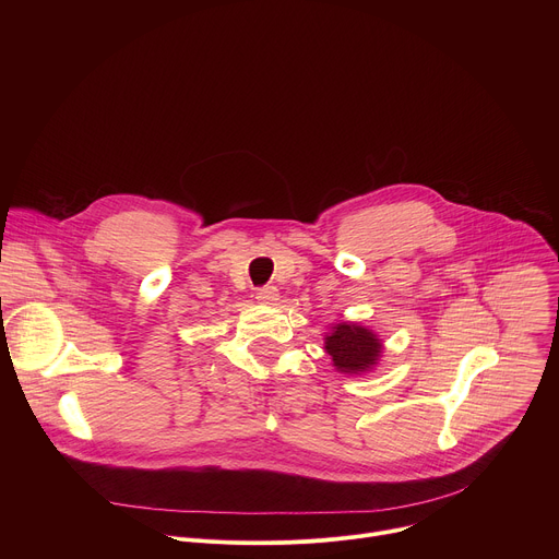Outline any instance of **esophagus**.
<instances>
[{"label": "esophagus", "instance_id": "34e87169", "mask_svg": "<svg viewBox=\"0 0 559 559\" xmlns=\"http://www.w3.org/2000/svg\"><path fill=\"white\" fill-rule=\"evenodd\" d=\"M278 298H281V294H278V289H276V287H272V285L261 287V289L257 292V300H259V302H263V305H276V302H278Z\"/></svg>", "mask_w": 559, "mask_h": 559}]
</instances>
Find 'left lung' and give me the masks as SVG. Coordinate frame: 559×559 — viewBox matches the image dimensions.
Returning a JSON list of instances; mask_svg holds the SVG:
<instances>
[{
	"label": "left lung",
	"instance_id": "8db88e82",
	"mask_svg": "<svg viewBox=\"0 0 559 559\" xmlns=\"http://www.w3.org/2000/svg\"><path fill=\"white\" fill-rule=\"evenodd\" d=\"M325 352L332 356L336 371L345 376H362L378 367L384 345L373 330L343 321L332 325L325 334Z\"/></svg>",
	"mask_w": 559,
	"mask_h": 559
}]
</instances>
